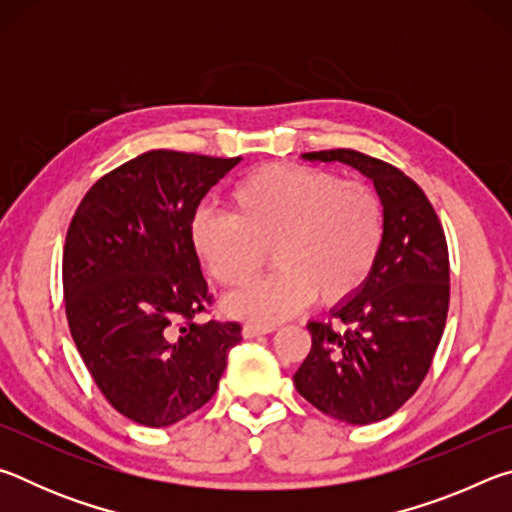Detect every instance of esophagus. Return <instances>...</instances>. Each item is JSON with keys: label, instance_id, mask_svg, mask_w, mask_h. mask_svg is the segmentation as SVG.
<instances>
[{"label": "esophagus", "instance_id": "34e87169", "mask_svg": "<svg viewBox=\"0 0 512 512\" xmlns=\"http://www.w3.org/2000/svg\"><path fill=\"white\" fill-rule=\"evenodd\" d=\"M275 327L271 325H246L241 329V334L246 336V339H255V336H262V334H271Z\"/></svg>", "mask_w": 512, "mask_h": 512}]
</instances>
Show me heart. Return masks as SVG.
<instances>
[{"label": "heart", "instance_id": "b5f03b06", "mask_svg": "<svg viewBox=\"0 0 512 512\" xmlns=\"http://www.w3.org/2000/svg\"><path fill=\"white\" fill-rule=\"evenodd\" d=\"M232 214L198 210L192 246L223 287H244L271 253L277 271L223 300L250 323L291 318L318 298L341 305L363 289L384 244V207L363 183L293 164H268L230 192Z\"/></svg>", "mask_w": 512, "mask_h": 512}]
</instances>
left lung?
Segmentation results:
<instances>
[{
	"instance_id": "1",
	"label": "left lung",
	"mask_w": 512,
	"mask_h": 512,
	"mask_svg": "<svg viewBox=\"0 0 512 512\" xmlns=\"http://www.w3.org/2000/svg\"><path fill=\"white\" fill-rule=\"evenodd\" d=\"M366 176L384 207V244L368 282L332 309L345 329L309 320L311 350L293 384L329 418L370 424L418 391L449 307L445 232L422 189L393 164L352 149L300 155Z\"/></svg>"
}]
</instances>
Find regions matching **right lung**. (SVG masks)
Masks as SVG:
<instances>
[{
    "label": "right lung",
    "instance_id": "obj_1",
    "mask_svg": "<svg viewBox=\"0 0 512 512\" xmlns=\"http://www.w3.org/2000/svg\"><path fill=\"white\" fill-rule=\"evenodd\" d=\"M239 162L142 153L97 180L69 223V332L106 400L144 427H171L210 402L241 341L239 323L194 320L212 296L189 232Z\"/></svg>",
    "mask_w": 512,
    "mask_h": 512
}]
</instances>
